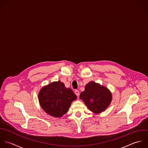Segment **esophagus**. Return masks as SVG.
<instances>
[{"label": "esophagus", "instance_id": "esophagus-1", "mask_svg": "<svg viewBox=\"0 0 148 148\" xmlns=\"http://www.w3.org/2000/svg\"><path fill=\"white\" fill-rule=\"evenodd\" d=\"M74 93H75L77 96H79V90H74Z\"/></svg>", "mask_w": 148, "mask_h": 148}]
</instances>
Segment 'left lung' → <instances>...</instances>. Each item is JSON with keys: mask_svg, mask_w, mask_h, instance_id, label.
Returning a JSON list of instances; mask_svg holds the SVG:
<instances>
[{"mask_svg": "<svg viewBox=\"0 0 148 148\" xmlns=\"http://www.w3.org/2000/svg\"><path fill=\"white\" fill-rule=\"evenodd\" d=\"M79 97L88 108L96 114L104 111L112 100L111 93L107 88L93 81L86 85L85 90L81 93Z\"/></svg>", "mask_w": 148, "mask_h": 148, "instance_id": "8db88e82", "label": "left lung"}]
</instances>
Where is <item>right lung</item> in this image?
<instances>
[{
  "label": "right lung",
  "instance_id": "obj_1",
  "mask_svg": "<svg viewBox=\"0 0 148 148\" xmlns=\"http://www.w3.org/2000/svg\"><path fill=\"white\" fill-rule=\"evenodd\" d=\"M76 95L70 88H66L63 82H54L43 87L38 94L41 108L48 114L60 118L68 111Z\"/></svg>",
  "mask_w": 148,
  "mask_h": 148
}]
</instances>
